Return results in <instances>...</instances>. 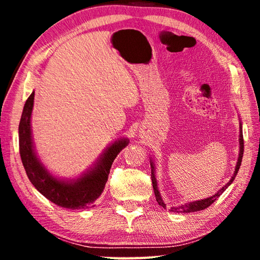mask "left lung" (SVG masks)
Segmentation results:
<instances>
[{
    "instance_id": "left-lung-1",
    "label": "left lung",
    "mask_w": 260,
    "mask_h": 260,
    "mask_svg": "<svg viewBox=\"0 0 260 260\" xmlns=\"http://www.w3.org/2000/svg\"><path fill=\"white\" fill-rule=\"evenodd\" d=\"M239 143H240V150H239V158H237V162L235 165V171H234V174L232 175V178L230 181H228L225 186L222 188H220L219 190L214 193V195L208 197V199H204V200H201V201H193V202H188V203H184L182 205H179V206H171L170 211L171 212H177V213H189V212H196V211H201V210H204L206 208H209V206L213 203L214 201H217V199H219V196L221 195V193L226 190V189L231 186L232 182L234 181V179L236 177L237 172H239L240 170V166H241V162H242V157H243V151H244V142H243V133H242V121L240 119V136H239ZM150 166H151V180H152V187H153V191H155V196H156V201L158 202V204L162 208L166 209V204L165 202L162 201L161 199V195L159 192V189H158L157 186V179H156V175H155V162H153L152 158H150Z\"/></svg>"
}]
</instances>
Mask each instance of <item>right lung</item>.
<instances>
[{
    "label": "right lung",
    "mask_w": 260,
    "mask_h": 260,
    "mask_svg": "<svg viewBox=\"0 0 260 260\" xmlns=\"http://www.w3.org/2000/svg\"><path fill=\"white\" fill-rule=\"evenodd\" d=\"M33 105L34 91L24 105L18 128L20 158L30 183L46 199L60 208L71 210L93 208L104 190L113 160L129 143V140L122 138L109 144L94 164L78 178H58L42 164L35 150L30 125Z\"/></svg>",
    "instance_id": "1"
}]
</instances>
